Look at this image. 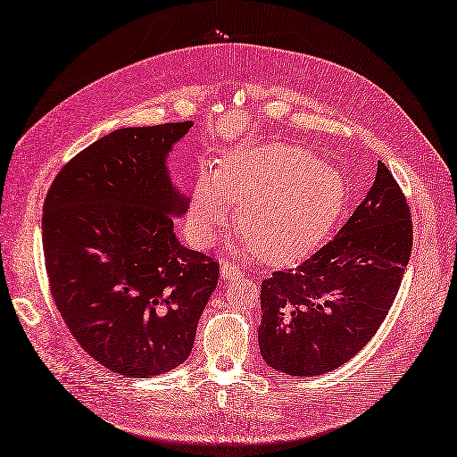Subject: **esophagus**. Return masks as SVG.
<instances>
[{
  "label": "esophagus",
  "mask_w": 457,
  "mask_h": 457,
  "mask_svg": "<svg viewBox=\"0 0 457 457\" xmlns=\"http://www.w3.org/2000/svg\"><path fill=\"white\" fill-rule=\"evenodd\" d=\"M220 276H221V279H226V282H229V279H233V278L243 276V270H241L237 264L224 262V264L220 266Z\"/></svg>",
  "instance_id": "34e87169"
}]
</instances>
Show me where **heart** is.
<instances>
[{
	"instance_id": "obj_1",
	"label": "heart",
	"mask_w": 457,
	"mask_h": 457,
	"mask_svg": "<svg viewBox=\"0 0 457 457\" xmlns=\"http://www.w3.org/2000/svg\"><path fill=\"white\" fill-rule=\"evenodd\" d=\"M349 189L336 168L295 145H266L224 160L218 173L198 175L187 224L196 243H212L237 208V229L256 259L286 266L305 259L330 236Z\"/></svg>"
}]
</instances>
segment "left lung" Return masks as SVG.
<instances>
[{
    "label": "left lung",
    "mask_w": 457,
    "mask_h": 457,
    "mask_svg": "<svg viewBox=\"0 0 457 457\" xmlns=\"http://www.w3.org/2000/svg\"><path fill=\"white\" fill-rule=\"evenodd\" d=\"M411 245L407 201L378 162L370 191L336 237L295 270L262 282L259 347L266 365L319 377L357 355L392 307Z\"/></svg>",
    "instance_id": "left-lung-1"
}]
</instances>
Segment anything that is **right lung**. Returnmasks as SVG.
Listing matches in <instances>:
<instances>
[{"label":"right lung","mask_w":457,"mask_h":457,"mask_svg":"<svg viewBox=\"0 0 457 457\" xmlns=\"http://www.w3.org/2000/svg\"><path fill=\"white\" fill-rule=\"evenodd\" d=\"M193 121L123 127L57 173L44 203L42 243L52 297L69 332L129 378L168 372L191 355L218 264L173 231L191 198L168 156Z\"/></svg>","instance_id":"1"}]
</instances>
